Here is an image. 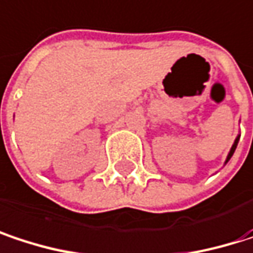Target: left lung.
Returning <instances> with one entry per match:
<instances>
[{"label": "left lung", "instance_id": "8db88e82", "mask_svg": "<svg viewBox=\"0 0 253 253\" xmlns=\"http://www.w3.org/2000/svg\"><path fill=\"white\" fill-rule=\"evenodd\" d=\"M237 142H239V136L236 137V140H234V143H233V146H231V149H230V154H228V157H227V161L231 158V155L234 154V149H236V146H237Z\"/></svg>", "mask_w": 253, "mask_h": 253}]
</instances>
